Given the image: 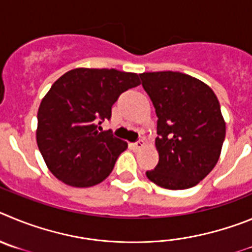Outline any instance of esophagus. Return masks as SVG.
Masks as SVG:
<instances>
[{
	"label": "esophagus",
	"mask_w": 252,
	"mask_h": 252,
	"mask_svg": "<svg viewBox=\"0 0 252 252\" xmlns=\"http://www.w3.org/2000/svg\"><path fill=\"white\" fill-rule=\"evenodd\" d=\"M130 147L131 149H134V151H139V149H142L143 147H144V140H138V142L135 143H131Z\"/></svg>",
	"instance_id": "obj_1"
}]
</instances>
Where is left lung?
I'll use <instances>...</instances> for the list:
<instances>
[{
	"mask_svg": "<svg viewBox=\"0 0 252 252\" xmlns=\"http://www.w3.org/2000/svg\"><path fill=\"white\" fill-rule=\"evenodd\" d=\"M157 114L158 164L148 180L165 189L198 185L221 154L226 123L207 84L177 71L139 74Z\"/></svg>",
	"mask_w": 252,
	"mask_h": 252,
	"instance_id": "left-lung-1",
	"label": "left lung"
}]
</instances>
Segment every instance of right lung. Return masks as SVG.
<instances>
[{
	"label": "right lung",
	"mask_w": 252,
	"mask_h": 252,
	"mask_svg": "<svg viewBox=\"0 0 252 252\" xmlns=\"http://www.w3.org/2000/svg\"><path fill=\"white\" fill-rule=\"evenodd\" d=\"M135 72L78 67L65 72L42 98L36 142L54 176L71 187L103 182L126 142L98 124L109 119L112 106L126 90L139 85Z\"/></svg>",
	"instance_id": "obj_1"
}]
</instances>
